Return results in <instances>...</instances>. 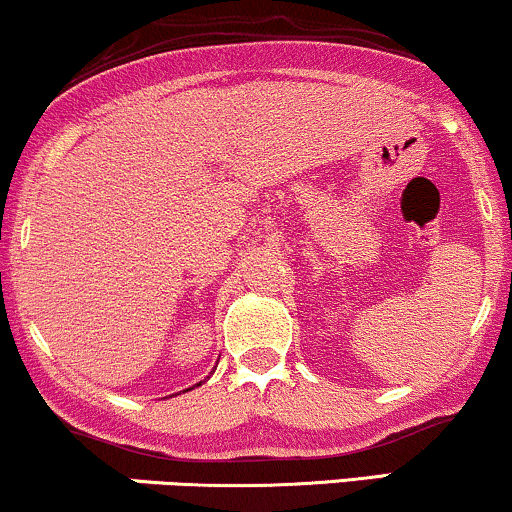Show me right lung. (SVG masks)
<instances>
[{
    "instance_id": "obj_1",
    "label": "right lung",
    "mask_w": 512,
    "mask_h": 512,
    "mask_svg": "<svg viewBox=\"0 0 512 512\" xmlns=\"http://www.w3.org/2000/svg\"><path fill=\"white\" fill-rule=\"evenodd\" d=\"M196 386H201V383H196Z\"/></svg>"
}]
</instances>
